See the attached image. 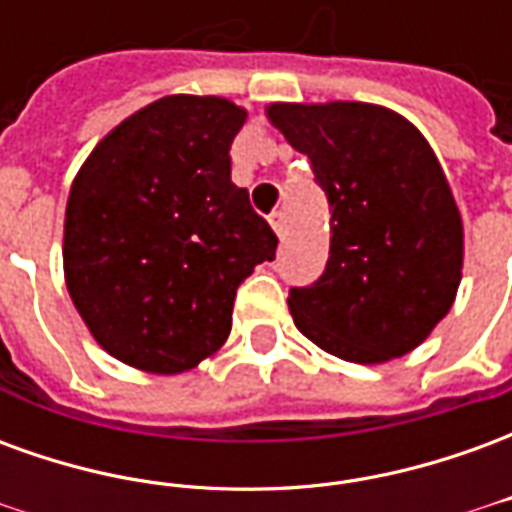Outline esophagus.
I'll return each mask as SVG.
<instances>
[{
    "mask_svg": "<svg viewBox=\"0 0 512 512\" xmlns=\"http://www.w3.org/2000/svg\"><path fill=\"white\" fill-rule=\"evenodd\" d=\"M268 222H271V227H274V233H277L279 238H285V233H288V222H285V213L274 211L271 216H268Z\"/></svg>",
    "mask_w": 512,
    "mask_h": 512,
    "instance_id": "34e87169",
    "label": "esophagus"
}]
</instances>
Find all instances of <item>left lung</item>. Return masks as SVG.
Masks as SVG:
<instances>
[{"mask_svg": "<svg viewBox=\"0 0 512 512\" xmlns=\"http://www.w3.org/2000/svg\"><path fill=\"white\" fill-rule=\"evenodd\" d=\"M268 120L310 158L332 211L323 274L290 288L299 332L359 365L414 351L450 312L463 266L461 213L428 139L356 101L271 104Z\"/></svg>", "mask_w": 512, "mask_h": 512, "instance_id": "left-lung-1", "label": "left lung"}]
</instances>
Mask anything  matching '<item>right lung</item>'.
Wrapping results in <instances>:
<instances>
[{
    "mask_svg": "<svg viewBox=\"0 0 512 512\" xmlns=\"http://www.w3.org/2000/svg\"><path fill=\"white\" fill-rule=\"evenodd\" d=\"M246 112L216 95H167L95 145L65 208V282L98 345L175 376L216 354L235 290L274 260L277 235L230 180Z\"/></svg>",
    "mask_w": 512,
    "mask_h": 512,
    "instance_id": "right-lung-1",
    "label": "right lung"
}]
</instances>
